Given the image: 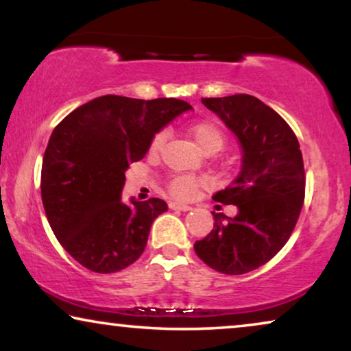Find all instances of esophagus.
<instances>
[{
    "label": "esophagus",
    "instance_id": "34e87169",
    "mask_svg": "<svg viewBox=\"0 0 351 351\" xmlns=\"http://www.w3.org/2000/svg\"><path fill=\"white\" fill-rule=\"evenodd\" d=\"M169 208L172 210H184V213H185V210H190L191 209V206L185 204V203H179V201H171Z\"/></svg>",
    "mask_w": 351,
    "mask_h": 351
}]
</instances>
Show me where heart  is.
Masks as SVG:
<instances>
[{"mask_svg":"<svg viewBox=\"0 0 351 351\" xmlns=\"http://www.w3.org/2000/svg\"><path fill=\"white\" fill-rule=\"evenodd\" d=\"M189 136L191 137V141L195 142V145L203 150L204 153H215L220 150L223 145V134L220 131V128L217 124L213 121H199L191 124L189 128ZM166 134L160 132L153 137L152 150H158L165 142ZM204 182L198 179V177L193 176H177L171 180L169 189L172 193L179 198H189V196L193 193V191L198 189V186L203 185Z\"/></svg>","mask_w":351,"mask_h":351,"instance_id":"heart-1","label":"heart"}]
</instances>
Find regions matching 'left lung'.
<instances>
[{
    "mask_svg": "<svg viewBox=\"0 0 351 351\" xmlns=\"http://www.w3.org/2000/svg\"><path fill=\"white\" fill-rule=\"evenodd\" d=\"M241 147V171L214 201L234 204V217L214 215V230L195 243L206 265L243 275L281 251L299 219L305 196L299 141L275 110L249 94L201 99Z\"/></svg>",
    "mask_w": 351,
    "mask_h": 351,
    "instance_id": "8db88e82",
    "label": "left lung"
}]
</instances>
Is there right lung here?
<instances>
[{"label": "right lung", "mask_w": 351, "mask_h": 351, "mask_svg": "<svg viewBox=\"0 0 351 351\" xmlns=\"http://www.w3.org/2000/svg\"><path fill=\"white\" fill-rule=\"evenodd\" d=\"M190 110L179 99L102 95L52 131L41 167L43 206L56 238L88 270L114 273L142 256L153 220L167 204L160 198L124 203V172L145 156L155 134Z\"/></svg>", "instance_id": "right-lung-1"}]
</instances>
